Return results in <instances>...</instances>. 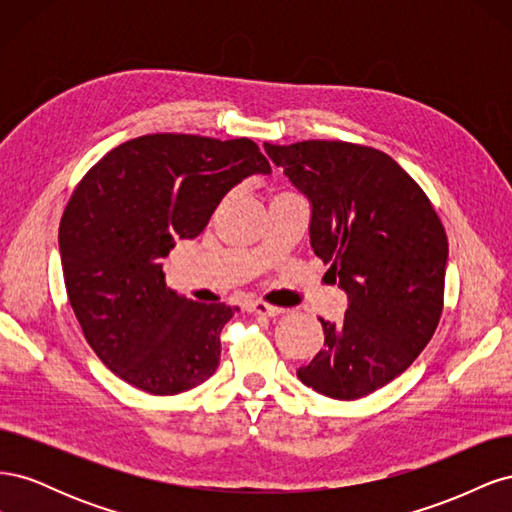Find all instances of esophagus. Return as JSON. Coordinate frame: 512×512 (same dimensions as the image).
Returning <instances> with one entry per match:
<instances>
[{
    "instance_id": "obj_1",
    "label": "esophagus",
    "mask_w": 512,
    "mask_h": 512,
    "mask_svg": "<svg viewBox=\"0 0 512 512\" xmlns=\"http://www.w3.org/2000/svg\"><path fill=\"white\" fill-rule=\"evenodd\" d=\"M247 312H254V314H262V316H277L282 314L284 309L282 307H275V305H269L265 301H250L245 305Z\"/></svg>"
}]
</instances>
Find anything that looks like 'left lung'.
<instances>
[{
  "label": "left lung",
  "instance_id": "obj_1",
  "mask_svg": "<svg viewBox=\"0 0 512 512\" xmlns=\"http://www.w3.org/2000/svg\"><path fill=\"white\" fill-rule=\"evenodd\" d=\"M265 151L312 200L309 243L348 294L342 322L320 318L324 348L297 376L333 399L365 397L404 374L436 333L448 258L440 215L380 149L301 141Z\"/></svg>",
  "mask_w": 512,
  "mask_h": 512
}]
</instances>
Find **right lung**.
I'll list each match as a JSON object with an SVG mask.
<instances>
[{"label": "right lung", "instance_id": "right-lung-1", "mask_svg": "<svg viewBox=\"0 0 512 512\" xmlns=\"http://www.w3.org/2000/svg\"><path fill=\"white\" fill-rule=\"evenodd\" d=\"M271 173L250 138L145 134L111 149L76 185L59 224L68 301L98 359L136 389L177 395L220 363L237 307L166 288L162 258L194 239L230 188Z\"/></svg>", "mask_w": 512, "mask_h": 512}]
</instances>
